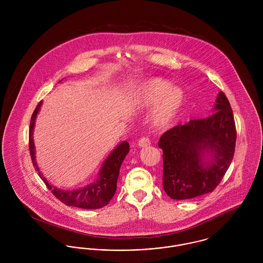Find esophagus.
<instances>
[{"label": "esophagus", "instance_id": "34e87169", "mask_svg": "<svg viewBox=\"0 0 263 263\" xmlns=\"http://www.w3.org/2000/svg\"><path fill=\"white\" fill-rule=\"evenodd\" d=\"M150 144H151V142H150L148 137H142L141 139L138 141V147L143 148V147L149 146Z\"/></svg>", "mask_w": 263, "mask_h": 263}]
</instances>
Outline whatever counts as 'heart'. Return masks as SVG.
Returning a JSON list of instances; mask_svg holds the SVG:
<instances>
[{"instance_id":"obj_1","label":"heart","mask_w":263,"mask_h":263,"mask_svg":"<svg viewBox=\"0 0 263 263\" xmlns=\"http://www.w3.org/2000/svg\"><path fill=\"white\" fill-rule=\"evenodd\" d=\"M184 92L178 86L161 78H150L142 82L135 92V103L140 107L153 106L150 113L152 126L168 128L176 120L184 103Z\"/></svg>"}]
</instances>
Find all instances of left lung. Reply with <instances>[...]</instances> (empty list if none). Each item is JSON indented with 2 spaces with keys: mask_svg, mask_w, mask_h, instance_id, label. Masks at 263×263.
Segmentation results:
<instances>
[{
  "mask_svg": "<svg viewBox=\"0 0 263 263\" xmlns=\"http://www.w3.org/2000/svg\"><path fill=\"white\" fill-rule=\"evenodd\" d=\"M213 110L211 116L179 124L160 137L163 188L172 199H190L212 192L231 164L236 128L222 91Z\"/></svg>",
  "mask_w": 263,
  "mask_h": 263,
  "instance_id": "obj_1",
  "label": "left lung"
}]
</instances>
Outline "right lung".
I'll return each instance as SVG.
<instances>
[{"instance_id":"1","label":"right lung","mask_w":263,"mask_h":263,"mask_svg":"<svg viewBox=\"0 0 263 263\" xmlns=\"http://www.w3.org/2000/svg\"><path fill=\"white\" fill-rule=\"evenodd\" d=\"M42 101L37 105L34 113L32 114L29 130V149L31 154V159L34 167L38 171V175L41 179L45 182L46 186L52 193L57 197L61 202L68 205L79 207L83 209H98L107 205L114 196L117 189V180L119 176V171L122 162L125 159L129 152V143L123 141L113 150V152L107 157L102 165L99 172V177L96 181L76 190H62L53 185H51L44 177L41 172L35 156V144L33 139V131L35 127L36 117L40 111Z\"/></svg>"}]
</instances>
